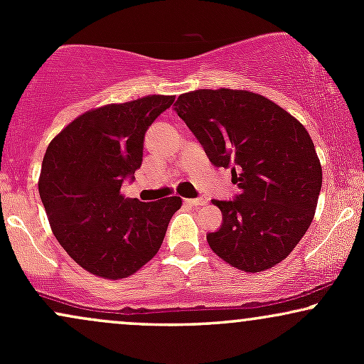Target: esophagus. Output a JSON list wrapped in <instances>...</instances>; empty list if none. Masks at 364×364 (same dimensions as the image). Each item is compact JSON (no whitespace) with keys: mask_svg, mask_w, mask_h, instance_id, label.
Here are the masks:
<instances>
[{"mask_svg":"<svg viewBox=\"0 0 364 364\" xmlns=\"http://www.w3.org/2000/svg\"><path fill=\"white\" fill-rule=\"evenodd\" d=\"M186 203H190V205H207V200L205 198H190V200H185Z\"/></svg>","mask_w":364,"mask_h":364,"instance_id":"obj_1","label":"esophagus"}]
</instances>
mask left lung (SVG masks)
<instances>
[{
    "label": "left lung",
    "mask_w": 364,
    "mask_h": 364,
    "mask_svg": "<svg viewBox=\"0 0 364 364\" xmlns=\"http://www.w3.org/2000/svg\"><path fill=\"white\" fill-rule=\"evenodd\" d=\"M174 111L217 168H231L240 195L212 200L223 225L208 232L212 252L245 272L287 258L315 215L321 166L310 133L286 109L250 90L186 92Z\"/></svg>",
    "instance_id": "obj_1"
}]
</instances>
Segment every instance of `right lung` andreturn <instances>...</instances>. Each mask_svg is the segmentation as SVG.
<instances>
[{
  "label": "right lung",
  "instance_id": "1",
  "mask_svg": "<svg viewBox=\"0 0 364 364\" xmlns=\"http://www.w3.org/2000/svg\"><path fill=\"white\" fill-rule=\"evenodd\" d=\"M174 95L106 104L75 118L48 145L39 176L46 214L65 252L87 272L118 281L156 257L179 196L144 203L121 185L141 166L144 139Z\"/></svg>",
  "mask_w": 364,
  "mask_h": 364
}]
</instances>
